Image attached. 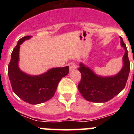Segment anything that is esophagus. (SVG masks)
I'll use <instances>...</instances> for the list:
<instances>
[{
	"label": "esophagus",
	"mask_w": 134,
	"mask_h": 134,
	"mask_svg": "<svg viewBox=\"0 0 134 134\" xmlns=\"http://www.w3.org/2000/svg\"><path fill=\"white\" fill-rule=\"evenodd\" d=\"M68 66H69L70 71H72L76 68V66L75 65L74 62H70V63L68 64Z\"/></svg>",
	"instance_id": "esophagus-1"
}]
</instances>
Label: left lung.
Wrapping results in <instances>:
<instances>
[{"label": "left lung", "mask_w": 134, "mask_h": 134, "mask_svg": "<svg viewBox=\"0 0 134 134\" xmlns=\"http://www.w3.org/2000/svg\"><path fill=\"white\" fill-rule=\"evenodd\" d=\"M120 40L121 45L125 49V54L123 57L124 66L118 74L107 77L100 76L94 74L82 62L80 64L79 70L82 76L78 89L86 100L94 103L107 102L125 88L130 71V62L127 48L121 37Z\"/></svg>", "instance_id": "obj_1"}]
</instances>
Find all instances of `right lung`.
Segmentation results:
<instances>
[{
	"label": "right lung",
	"mask_w": 134,
	"mask_h": 134,
	"mask_svg": "<svg viewBox=\"0 0 134 134\" xmlns=\"http://www.w3.org/2000/svg\"><path fill=\"white\" fill-rule=\"evenodd\" d=\"M31 37L25 36L19 40L11 54L8 74L14 93L25 102L37 105L53 97L59 82L69 72V66L52 68L38 76H31L23 72L18 66L20 45Z\"/></svg>",
	"instance_id": "obj_1"
}]
</instances>
